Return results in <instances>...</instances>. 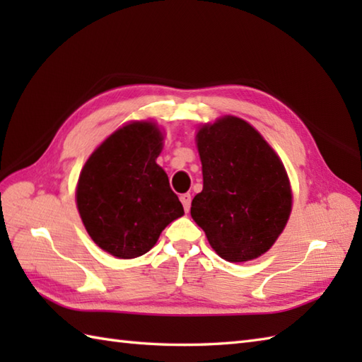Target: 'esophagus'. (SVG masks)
Segmentation results:
<instances>
[{"label":"esophagus","instance_id":"obj_1","mask_svg":"<svg viewBox=\"0 0 362 362\" xmlns=\"http://www.w3.org/2000/svg\"><path fill=\"white\" fill-rule=\"evenodd\" d=\"M180 202L183 205V209H185V211L188 213L189 211V206H191V194H188V193L182 194L180 196Z\"/></svg>","mask_w":362,"mask_h":362}]
</instances>
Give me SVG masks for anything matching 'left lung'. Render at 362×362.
Masks as SVG:
<instances>
[{
    "mask_svg": "<svg viewBox=\"0 0 362 362\" xmlns=\"http://www.w3.org/2000/svg\"><path fill=\"white\" fill-rule=\"evenodd\" d=\"M204 189L191 216L221 258L241 263L272 247L291 213L284 166L249 122L226 117L197 132Z\"/></svg>",
    "mask_w": 362,
    "mask_h": 362,
    "instance_id": "left-lung-1",
    "label": "left lung"
}]
</instances>
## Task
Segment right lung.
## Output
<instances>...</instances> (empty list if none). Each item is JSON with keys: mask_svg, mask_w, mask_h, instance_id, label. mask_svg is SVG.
<instances>
[{"mask_svg": "<svg viewBox=\"0 0 362 362\" xmlns=\"http://www.w3.org/2000/svg\"><path fill=\"white\" fill-rule=\"evenodd\" d=\"M161 134L151 122L118 129L83 166L76 199L83 226L99 247L136 258L153 247L183 206L156 158Z\"/></svg>", "mask_w": 362, "mask_h": 362, "instance_id": "add662e5", "label": "right lung"}]
</instances>
